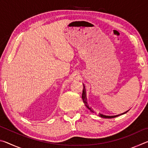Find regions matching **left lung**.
Instances as JSON below:
<instances>
[{
  "mask_svg": "<svg viewBox=\"0 0 148 148\" xmlns=\"http://www.w3.org/2000/svg\"><path fill=\"white\" fill-rule=\"evenodd\" d=\"M84 89H83V92H82V99H83V101H84L85 105H86L87 108L91 110V111L92 112H93V110H92L91 108H90V107L88 106V104H87V98H86V89H85L84 86ZM128 111H129V110H128ZM128 111H127V112H128ZM99 116L100 117H104V118H114V117H117L118 116H119V115H116V116H106V115H103V114H101V113H99Z\"/></svg>",
  "mask_w": 148,
  "mask_h": 148,
  "instance_id": "obj_1",
  "label": "left lung"
}]
</instances>
